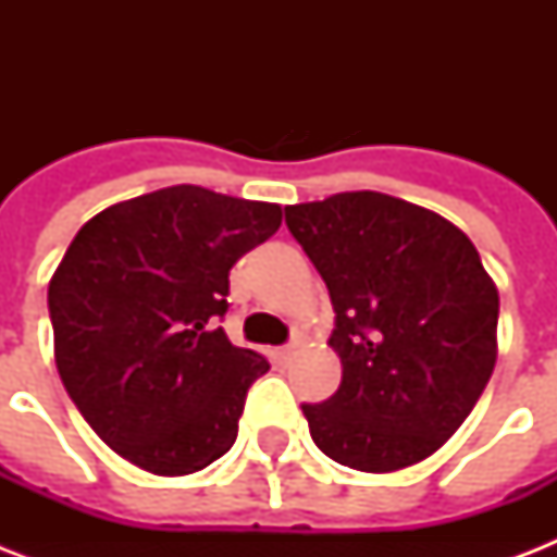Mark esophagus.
I'll return each mask as SVG.
<instances>
[{
  "label": "esophagus",
  "mask_w": 557,
  "mask_h": 557,
  "mask_svg": "<svg viewBox=\"0 0 557 557\" xmlns=\"http://www.w3.org/2000/svg\"><path fill=\"white\" fill-rule=\"evenodd\" d=\"M292 352H295V347H292V344H288V347L274 349V358H277L280 364H283V361H288V358H292Z\"/></svg>",
  "instance_id": "obj_1"
}]
</instances>
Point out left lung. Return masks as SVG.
I'll return each mask as SVG.
<instances>
[{"mask_svg": "<svg viewBox=\"0 0 557 557\" xmlns=\"http://www.w3.org/2000/svg\"><path fill=\"white\" fill-rule=\"evenodd\" d=\"M286 225L330 288L341 387L304 405L314 445L387 474L440 450L497 361V286L474 243L428 208L375 190L288 205Z\"/></svg>", "mask_w": 557, "mask_h": 557, "instance_id": "1", "label": "left lung"}]
</instances>
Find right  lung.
Segmentation results:
<instances>
[{
	"label": "right lung",
	"mask_w": 557,
	"mask_h": 557,
	"mask_svg": "<svg viewBox=\"0 0 557 557\" xmlns=\"http://www.w3.org/2000/svg\"><path fill=\"white\" fill-rule=\"evenodd\" d=\"M283 222L271 201L176 185L100 210L48 283L57 372L91 431L159 476L231 450L269 361L216 326L227 271Z\"/></svg>",
	"instance_id": "obj_1"
}]
</instances>
